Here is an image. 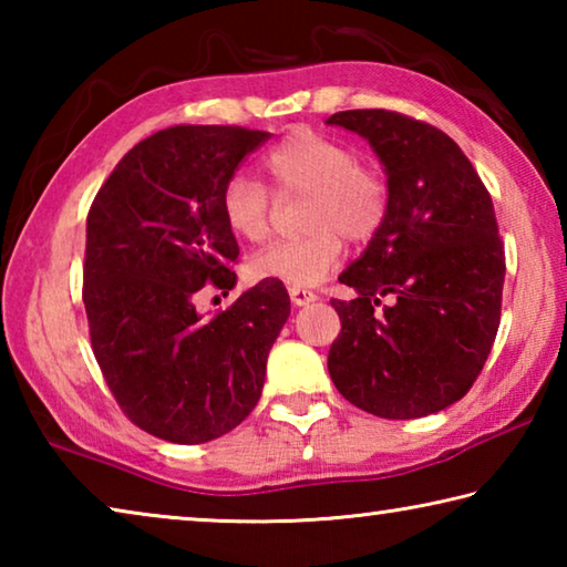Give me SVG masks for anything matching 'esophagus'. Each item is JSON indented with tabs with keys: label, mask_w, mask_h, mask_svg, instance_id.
Here are the masks:
<instances>
[{
	"label": "esophagus",
	"mask_w": 567,
	"mask_h": 567,
	"mask_svg": "<svg viewBox=\"0 0 567 567\" xmlns=\"http://www.w3.org/2000/svg\"><path fill=\"white\" fill-rule=\"evenodd\" d=\"M290 300H292V305H297V307H302V305H310L315 297V292H310V290H305V287H290Z\"/></svg>",
	"instance_id": "obj_1"
}]
</instances>
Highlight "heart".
<instances>
[{
    "mask_svg": "<svg viewBox=\"0 0 567 567\" xmlns=\"http://www.w3.org/2000/svg\"><path fill=\"white\" fill-rule=\"evenodd\" d=\"M280 197L307 195L302 227L310 233L265 247L249 260V275L290 287H312L342 255V237L362 245L380 233L390 209V187L380 169L354 157L340 140L297 130L262 159ZM272 192L249 175H235L223 189V215L233 235L262 243L272 229Z\"/></svg>",
    "mask_w": 567,
    "mask_h": 567,
    "instance_id": "1",
    "label": "heart"
}]
</instances>
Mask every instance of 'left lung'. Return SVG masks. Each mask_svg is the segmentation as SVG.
<instances>
[{"instance_id": "1", "label": "left lung", "mask_w": 567, "mask_h": 567, "mask_svg": "<svg viewBox=\"0 0 567 567\" xmlns=\"http://www.w3.org/2000/svg\"><path fill=\"white\" fill-rule=\"evenodd\" d=\"M328 124L370 142L390 187L385 225L340 275L358 297L332 300L342 330L330 378L370 415H433L473 388L501 328L505 249L491 192L433 124L390 110L338 112Z\"/></svg>"}]
</instances>
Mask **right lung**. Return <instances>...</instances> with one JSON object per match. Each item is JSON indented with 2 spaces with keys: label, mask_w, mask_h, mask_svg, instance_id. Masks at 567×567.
Segmentation results:
<instances>
[{
  "label": "right lung",
  "mask_w": 567,
  "mask_h": 567,
  "mask_svg": "<svg viewBox=\"0 0 567 567\" xmlns=\"http://www.w3.org/2000/svg\"><path fill=\"white\" fill-rule=\"evenodd\" d=\"M267 140L233 124L159 130L120 159L90 207L82 300L92 352L124 415L169 443H207L255 410L290 315L275 280L209 318L195 305L207 287L227 295L237 282L223 189Z\"/></svg>",
  "instance_id": "obj_1"
}]
</instances>
